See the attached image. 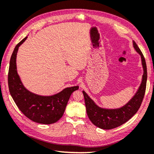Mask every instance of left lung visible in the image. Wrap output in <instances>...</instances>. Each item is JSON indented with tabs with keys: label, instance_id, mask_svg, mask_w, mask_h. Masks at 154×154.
<instances>
[{
	"label": "left lung",
	"instance_id": "8db88e82",
	"mask_svg": "<svg viewBox=\"0 0 154 154\" xmlns=\"http://www.w3.org/2000/svg\"><path fill=\"white\" fill-rule=\"evenodd\" d=\"M133 45L135 51L141 56L143 74L139 89L128 103L118 109H103L97 106L89 95L83 91L87 116L93 124L101 129H111L127 122L137 113L142 103L146 92L147 77L146 63L142 53L135 41H133Z\"/></svg>",
	"mask_w": 154,
	"mask_h": 154
}]
</instances>
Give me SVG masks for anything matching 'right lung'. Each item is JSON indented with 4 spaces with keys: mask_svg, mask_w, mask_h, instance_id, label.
<instances>
[{
    "mask_svg": "<svg viewBox=\"0 0 154 154\" xmlns=\"http://www.w3.org/2000/svg\"><path fill=\"white\" fill-rule=\"evenodd\" d=\"M26 38L16 45L11 57L8 74L9 91L17 107L26 117L36 123L51 124L61 118L71 95L79 89V86L67 87L51 96H41L28 91L21 82L16 64L18 49Z\"/></svg>",
    "mask_w": 154,
    "mask_h": 154,
    "instance_id": "obj_1",
    "label": "right lung"
}]
</instances>
